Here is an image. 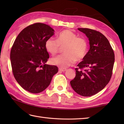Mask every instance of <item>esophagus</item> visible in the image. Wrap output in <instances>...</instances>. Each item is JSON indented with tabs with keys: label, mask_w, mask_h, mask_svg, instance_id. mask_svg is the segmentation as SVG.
Segmentation results:
<instances>
[{
	"label": "esophagus",
	"mask_w": 124,
	"mask_h": 124,
	"mask_svg": "<svg viewBox=\"0 0 124 124\" xmlns=\"http://www.w3.org/2000/svg\"><path fill=\"white\" fill-rule=\"evenodd\" d=\"M59 70L61 71H62V72H64L67 70L66 69H64V68H59Z\"/></svg>",
	"instance_id": "esophagus-1"
}]
</instances>
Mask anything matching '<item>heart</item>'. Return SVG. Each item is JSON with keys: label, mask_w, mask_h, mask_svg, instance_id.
<instances>
[{"label": "heart", "mask_w": 124, "mask_h": 124, "mask_svg": "<svg viewBox=\"0 0 124 124\" xmlns=\"http://www.w3.org/2000/svg\"><path fill=\"white\" fill-rule=\"evenodd\" d=\"M64 53L52 58V64L62 68H68L74 64L77 60H83L87 53L88 41L83 37L78 35L70 30H65L57 36L56 40L53 38L47 39L45 43L46 51L52 55L58 52L60 46H64Z\"/></svg>", "instance_id": "b5f03b06"}]
</instances>
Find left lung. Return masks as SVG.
<instances>
[{
    "label": "left lung",
    "mask_w": 124,
    "mask_h": 124,
    "mask_svg": "<svg viewBox=\"0 0 124 124\" xmlns=\"http://www.w3.org/2000/svg\"><path fill=\"white\" fill-rule=\"evenodd\" d=\"M89 41L90 48L76 68V76L70 81L76 93L83 96L96 94L107 85L112 75L115 54L107 38L96 30L78 28Z\"/></svg>",
    "instance_id": "obj_1"
}]
</instances>
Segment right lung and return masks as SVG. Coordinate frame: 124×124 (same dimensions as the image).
Segmentation results:
<instances>
[{
    "instance_id": "add662e5",
    "label": "right lung",
    "mask_w": 124,
    "mask_h": 124,
    "mask_svg": "<svg viewBox=\"0 0 124 124\" xmlns=\"http://www.w3.org/2000/svg\"><path fill=\"white\" fill-rule=\"evenodd\" d=\"M54 32L48 25L35 23L21 31L12 47L13 74L18 84L30 93L44 91L58 72L56 66L45 64L49 56L45 43Z\"/></svg>"
}]
</instances>
